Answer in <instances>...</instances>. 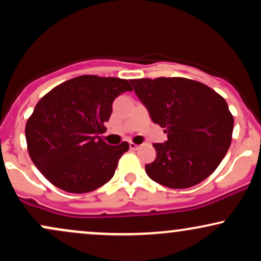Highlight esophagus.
Segmentation results:
<instances>
[{
  "label": "esophagus",
  "instance_id": "34e87169",
  "mask_svg": "<svg viewBox=\"0 0 261 261\" xmlns=\"http://www.w3.org/2000/svg\"><path fill=\"white\" fill-rule=\"evenodd\" d=\"M128 145H130V149H133V151H136V149H139V147H140L139 145H136V143H134V142H130Z\"/></svg>",
  "mask_w": 261,
  "mask_h": 261
}]
</instances>
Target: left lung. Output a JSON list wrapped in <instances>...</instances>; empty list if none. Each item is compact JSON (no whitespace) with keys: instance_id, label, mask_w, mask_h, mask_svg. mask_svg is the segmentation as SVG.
I'll use <instances>...</instances> for the list:
<instances>
[{"instance_id":"obj_1","label":"left lung","mask_w":261,"mask_h":261,"mask_svg":"<svg viewBox=\"0 0 261 261\" xmlns=\"http://www.w3.org/2000/svg\"><path fill=\"white\" fill-rule=\"evenodd\" d=\"M154 124L168 140L153 143L157 157L146 164L152 180L170 189L194 187L217 168L232 142L233 116L210 87L182 77L130 80Z\"/></svg>"}]
</instances>
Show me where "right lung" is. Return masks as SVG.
Returning a JSON list of instances; mask_svg holds the SVG:
<instances>
[{
	"mask_svg": "<svg viewBox=\"0 0 261 261\" xmlns=\"http://www.w3.org/2000/svg\"><path fill=\"white\" fill-rule=\"evenodd\" d=\"M133 91L126 80L85 74L45 94L25 125L33 163L61 190L83 194L100 188L115 173L128 143L110 146L104 133L113 101Z\"/></svg>",
	"mask_w": 261,
	"mask_h": 261,
	"instance_id": "add662e5",
	"label": "right lung"
}]
</instances>
